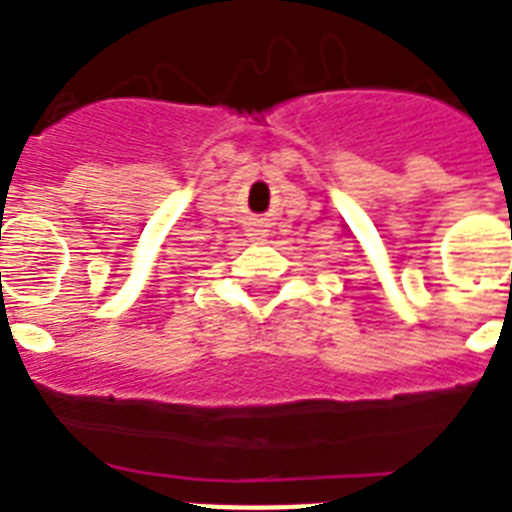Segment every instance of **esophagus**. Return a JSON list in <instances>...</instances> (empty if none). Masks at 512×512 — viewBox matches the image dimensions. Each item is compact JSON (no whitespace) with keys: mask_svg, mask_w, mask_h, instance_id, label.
I'll return each instance as SVG.
<instances>
[{"mask_svg":"<svg viewBox=\"0 0 512 512\" xmlns=\"http://www.w3.org/2000/svg\"><path fill=\"white\" fill-rule=\"evenodd\" d=\"M247 236L252 241H265V239H268V228H265L263 217H249Z\"/></svg>","mask_w":512,"mask_h":512,"instance_id":"1","label":"esophagus"}]
</instances>
